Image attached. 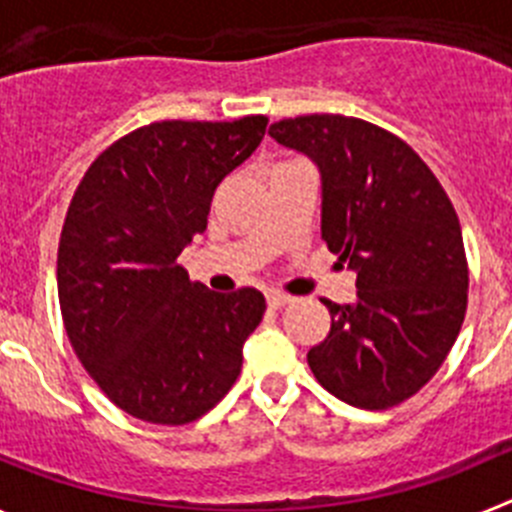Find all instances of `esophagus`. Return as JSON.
I'll list each match as a JSON object with an SVG mask.
<instances>
[{
	"mask_svg": "<svg viewBox=\"0 0 512 512\" xmlns=\"http://www.w3.org/2000/svg\"><path fill=\"white\" fill-rule=\"evenodd\" d=\"M266 302H269V307L279 310V307L289 305V302H292V297L284 295V292H269V295H266Z\"/></svg>",
	"mask_w": 512,
	"mask_h": 512,
	"instance_id": "34e87169",
	"label": "esophagus"
}]
</instances>
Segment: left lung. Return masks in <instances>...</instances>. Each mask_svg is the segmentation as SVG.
Masks as SVG:
<instances>
[{
	"mask_svg": "<svg viewBox=\"0 0 512 512\" xmlns=\"http://www.w3.org/2000/svg\"><path fill=\"white\" fill-rule=\"evenodd\" d=\"M277 143L310 156L323 182V241L356 271V302L330 310L307 351L330 395L395 408L431 382L467 312L469 266L449 194L390 130L346 115L274 122Z\"/></svg>",
	"mask_w": 512,
	"mask_h": 512,
	"instance_id": "8db88e82",
	"label": "left lung"
}]
</instances>
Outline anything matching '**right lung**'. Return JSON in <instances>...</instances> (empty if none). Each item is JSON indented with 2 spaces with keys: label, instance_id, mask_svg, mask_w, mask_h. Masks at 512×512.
Wrapping results in <instances>:
<instances>
[{
  "label": "right lung",
  "instance_id": "right-lung-1",
  "mask_svg": "<svg viewBox=\"0 0 512 512\" xmlns=\"http://www.w3.org/2000/svg\"><path fill=\"white\" fill-rule=\"evenodd\" d=\"M266 122H151L104 148L76 187L58 243L63 325L89 377L133 418L192 423L241 374L264 295L210 292L176 259Z\"/></svg>",
  "mask_w": 512,
  "mask_h": 512
}]
</instances>
